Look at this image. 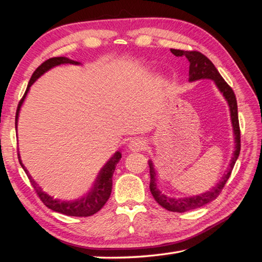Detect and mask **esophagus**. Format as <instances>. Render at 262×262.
Masks as SVG:
<instances>
[{
  "instance_id": "34e87169",
  "label": "esophagus",
  "mask_w": 262,
  "mask_h": 262,
  "mask_svg": "<svg viewBox=\"0 0 262 262\" xmlns=\"http://www.w3.org/2000/svg\"><path fill=\"white\" fill-rule=\"evenodd\" d=\"M129 149L132 151H142V149L145 147V142H144L142 138H134V140H132L129 143Z\"/></svg>"
}]
</instances>
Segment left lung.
I'll list each match as a JSON object with an SVG mask.
<instances>
[{"label": "left lung", "mask_w": 262, "mask_h": 262, "mask_svg": "<svg viewBox=\"0 0 262 262\" xmlns=\"http://www.w3.org/2000/svg\"><path fill=\"white\" fill-rule=\"evenodd\" d=\"M171 53L176 55L177 57L186 56L189 60V81L193 82L202 79H210L215 82L216 86L219 90L223 93L224 98L226 99L227 103L230 105L231 111V120L233 126V132H234L235 138V151L233 153V158L226 173L222 178V180L217 183L215 187L209 191L200 193L198 196L192 197H183V198H174L168 197L164 193L161 192L157 186V173H155L154 165L152 161H148L149 165V176H151V182H149V190H151L154 199L157 200L159 205L162 206L163 208L170 211H176V213H185V211L196 209L202 207V206L213 202L214 199L220 196V193L223 190L226 181L232 173V170L234 168V164L238 158V154L241 151V134H240V125H238V116H237V102L235 94L233 92L232 88L227 84L223 77L221 76L219 71L216 70L214 64L205 56L204 54L196 51H180V49H171Z\"/></svg>", "instance_id": "obj_1"}]
</instances>
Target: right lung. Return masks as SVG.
<instances>
[{
	"mask_svg": "<svg viewBox=\"0 0 262 262\" xmlns=\"http://www.w3.org/2000/svg\"><path fill=\"white\" fill-rule=\"evenodd\" d=\"M60 64H80L79 62H75V60H72L66 57H53L45 60L40 66H38L36 71L33 72L31 79L28 83L27 90L24 94V97L20 100L18 104V108H16V114H15V130H16V125H18V117H19V111L22 103H24V100L27 96L28 91H29L30 86L33 84L38 77H40L45 72L51 70L54 66H57ZM18 159L19 162L22 166V169L25 170L28 178L31 182V185L37 192V196L40 198L43 205H46L48 208H51L54 211H57V213L68 215V216H76V217H88L94 215L96 213L101 209L104 204L107 203V200L110 197L111 193V188H113V176L116 169L117 163L119 162L121 159V153L116 152L113 157L110 158L107 163L103 165V168L100 170L99 174L97 177L96 181L93 183V187L91 190L89 191L84 197L76 200H69V202H65V200H59V199H54L53 197L48 196V194L42 191V189L39 187L35 180L32 179L29 172L25 168V165L22 164L20 154L18 153Z\"/></svg>",
	"mask_w": 262,
	"mask_h": 262,
	"instance_id": "right-lung-1",
	"label": "right lung"
}]
</instances>
